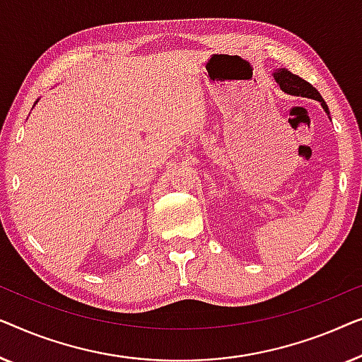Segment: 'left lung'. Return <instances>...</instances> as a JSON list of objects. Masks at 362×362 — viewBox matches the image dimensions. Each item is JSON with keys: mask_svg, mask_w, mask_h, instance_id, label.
<instances>
[{"mask_svg": "<svg viewBox=\"0 0 362 362\" xmlns=\"http://www.w3.org/2000/svg\"><path fill=\"white\" fill-rule=\"evenodd\" d=\"M274 77H276L277 83L281 85V88L285 91V93L295 95V96H307V98L317 100L322 103L325 111H328V106H327V103H325V100L322 98V95H320L318 90L315 88L312 83H308L307 80L300 78L298 75L288 72V70H285V69H282L281 72L274 74Z\"/></svg>", "mask_w": 362, "mask_h": 362, "instance_id": "1", "label": "left lung"}]
</instances>
